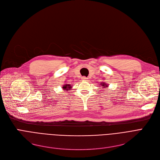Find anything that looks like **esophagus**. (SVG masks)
<instances>
[{
  "label": "esophagus",
  "mask_w": 160,
  "mask_h": 160,
  "mask_svg": "<svg viewBox=\"0 0 160 160\" xmlns=\"http://www.w3.org/2000/svg\"><path fill=\"white\" fill-rule=\"evenodd\" d=\"M82 80H88V78H86L85 77H82Z\"/></svg>",
  "instance_id": "1"
}]
</instances>
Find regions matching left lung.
Returning <instances> with one entry per match:
<instances>
[{
	"mask_svg": "<svg viewBox=\"0 0 160 160\" xmlns=\"http://www.w3.org/2000/svg\"><path fill=\"white\" fill-rule=\"evenodd\" d=\"M101 85L102 86H104V87H108V85H106V84H105V83H104V82H102V83H101Z\"/></svg>",
	"mask_w": 160,
	"mask_h": 160,
	"instance_id": "8db88e82",
	"label": "left lung"
}]
</instances>
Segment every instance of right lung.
<instances>
[{
  "mask_svg": "<svg viewBox=\"0 0 160 160\" xmlns=\"http://www.w3.org/2000/svg\"><path fill=\"white\" fill-rule=\"evenodd\" d=\"M63 90H70V89H71V86L69 84H65V86H63Z\"/></svg>",
  "mask_w": 160,
  "mask_h": 160,
  "instance_id": "right-lung-1",
  "label": "right lung"
}]
</instances>
